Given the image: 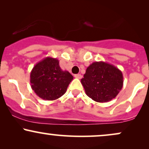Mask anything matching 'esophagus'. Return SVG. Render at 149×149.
Segmentation results:
<instances>
[{
    "mask_svg": "<svg viewBox=\"0 0 149 149\" xmlns=\"http://www.w3.org/2000/svg\"><path fill=\"white\" fill-rule=\"evenodd\" d=\"M74 76H75V78H78V79H80V78H82L81 74H76V75H74Z\"/></svg>",
    "mask_w": 149,
    "mask_h": 149,
    "instance_id": "34e87169",
    "label": "esophagus"
}]
</instances>
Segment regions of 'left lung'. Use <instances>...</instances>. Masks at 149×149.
<instances>
[{"instance_id": "8db88e82", "label": "left lung", "mask_w": 149, "mask_h": 149, "mask_svg": "<svg viewBox=\"0 0 149 149\" xmlns=\"http://www.w3.org/2000/svg\"><path fill=\"white\" fill-rule=\"evenodd\" d=\"M80 82L90 98L104 103L118 95L123 85V76L122 71L113 65L95 61L87 68Z\"/></svg>"}]
</instances>
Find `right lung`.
<instances>
[{
	"mask_svg": "<svg viewBox=\"0 0 149 149\" xmlns=\"http://www.w3.org/2000/svg\"><path fill=\"white\" fill-rule=\"evenodd\" d=\"M73 79L67 71H63L56 58L45 57L38 62L31 71L30 83L32 90L44 100H57L64 95Z\"/></svg>",
	"mask_w": 149,
	"mask_h": 149,
	"instance_id": "right-lung-1",
	"label": "right lung"
}]
</instances>
